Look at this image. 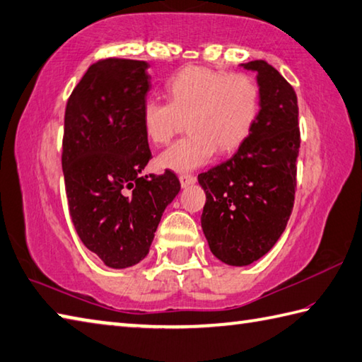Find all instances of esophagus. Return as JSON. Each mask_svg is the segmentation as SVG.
Masks as SVG:
<instances>
[{
    "label": "esophagus",
    "instance_id": "esophagus-1",
    "mask_svg": "<svg viewBox=\"0 0 362 362\" xmlns=\"http://www.w3.org/2000/svg\"><path fill=\"white\" fill-rule=\"evenodd\" d=\"M179 180H180L182 188H187L189 185H193V183H196V177L191 175V174H182L179 177Z\"/></svg>",
    "mask_w": 362,
    "mask_h": 362
}]
</instances>
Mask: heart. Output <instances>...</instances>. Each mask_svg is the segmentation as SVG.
<instances>
[{
    "label": "heart",
    "mask_w": 362,
    "mask_h": 362,
    "mask_svg": "<svg viewBox=\"0 0 362 362\" xmlns=\"http://www.w3.org/2000/svg\"><path fill=\"white\" fill-rule=\"evenodd\" d=\"M169 100L147 98L143 105L144 133L153 144H166L188 119L187 138L158 157V166L188 173L214 158L218 147L232 152L245 143L260 110V90L246 74L191 66L168 83Z\"/></svg>",
    "instance_id": "heart-1"
}]
</instances>
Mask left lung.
Listing matches in <instances>:
<instances>
[{
  "mask_svg": "<svg viewBox=\"0 0 362 362\" xmlns=\"http://www.w3.org/2000/svg\"><path fill=\"white\" fill-rule=\"evenodd\" d=\"M240 66L257 74V120L232 158L197 175L207 199L201 216L204 235L214 256L232 267L264 257L286 230L300 152L293 88L267 61Z\"/></svg>",
  "mask_w": 362,
  "mask_h": 362,
  "instance_id": "left-lung-1",
  "label": "left lung"
}]
</instances>
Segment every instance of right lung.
I'll use <instances>...</instances> for the list:
<instances>
[{"label":"right lung","instance_id":"right-lung-1","mask_svg":"<svg viewBox=\"0 0 362 362\" xmlns=\"http://www.w3.org/2000/svg\"><path fill=\"white\" fill-rule=\"evenodd\" d=\"M148 64L103 59L86 70L66 106L62 173L70 218L83 245L106 267L139 264L163 211L179 194L171 171L143 175L152 158L143 105Z\"/></svg>","mask_w":362,"mask_h":362}]
</instances>
